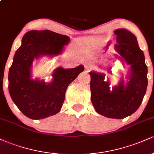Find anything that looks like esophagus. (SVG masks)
<instances>
[{
    "label": "esophagus",
    "instance_id": "esophagus-1",
    "mask_svg": "<svg viewBox=\"0 0 154 154\" xmlns=\"http://www.w3.org/2000/svg\"><path fill=\"white\" fill-rule=\"evenodd\" d=\"M85 68L86 70L89 71V70H91L93 68V64L91 63H87L85 64Z\"/></svg>",
    "mask_w": 154,
    "mask_h": 154
}]
</instances>
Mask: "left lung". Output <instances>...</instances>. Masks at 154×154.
Wrapping results in <instances>:
<instances>
[{
	"label": "left lung",
	"mask_w": 154,
	"mask_h": 154,
	"mask_svg": "<svg viewBox=\"0 0 154 154\" xmlns=\"http://www.w3.org/2000/svg\"><path fill=\"white\" fill-rule=\"evenodd\" d=\"M114 34L116 35L115 50L119 54V58L130 65L128 81L125 85L122 79L111 90L110 83L105 81V74L91 72V101L100 115L124 119L135 112L142 103L148 85V68L135 35L125 29H116Z\"/></svg>",
	"instance_id": "8db88e82"
}]
</instances>
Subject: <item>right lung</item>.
Instances as JSON below:
<instances>
[{"instance_id":"1","label":"right lung","mask_w":154,"mask_h":154,"mask_svg":"<svg viewBox=\"0 0 154 154\" xmlns=\"http://www.w3.org/2000/svg\"><path fill=\"white\" fill-rule=\"evenodd\" d=\"M69 40L50 30L29 31L22 38L8 72V91L14 103L28 118L41 119L59 112L67 87L84 71L82 65L73 69L58 67L50 83L31 78L33 60L60 55Z\"/></svg>"}]
</instances>
